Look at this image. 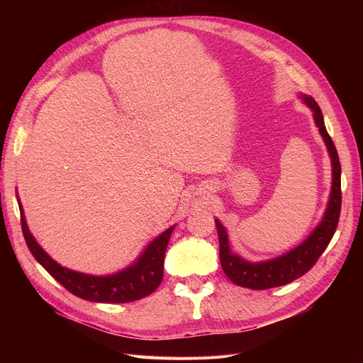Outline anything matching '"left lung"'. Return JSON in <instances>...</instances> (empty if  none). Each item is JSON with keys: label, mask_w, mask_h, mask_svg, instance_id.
Returning <instances> with one entry per match:
<instances>
[{"label": "left lung", "mask_w": 363, "mask_h": 363, "mask_svg": "<svg viewBox=\"0 0 363 363\" xmlns=\"http://www.w3.org/2000/svg\"><path fill=\"white\" fill-rule=\"evenodd\" d=\"M303 100L313 111L315 123L318 128H320V133L332 157L333 183L327 211L324 213L321 224L313 230V233L307 238L301 245L291 250L284 256L260 263H250L233 255L228 247L225 228L218 219H215L219 238V260H221V267L225 272V276L235 284H238V286L262 291L283 286V284H288L296 279H300L307 271H311V268L315 265L316 260L320 259L324 250L330 244V240L336 232L340 215V203H342L339 156L330 135L327 133L320 106L316 104L312 96L303 95Z\"/></svg>", "instance_id": "8db88e82"}]
</instances>
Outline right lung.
<instances>
[{
	"mask_svg": "<svg viewBox=\"0 0 363 363\" xmlns=\"http://www.w3.org/2000/svg\"><path fill=\"white\" fill-rule=\"evenodd\" d=\"M19 211L21 227H23V233L31 255L65 289L79 298L96 303H130L144 298L159 288L163 279L164 251H167L174 227H169L167 232L152 240L135 265L113 274V276L95 277L67 269L54 262L28 232L23 206H19Z\"/></svg>",
	"mask_w": 363,
	"mask_h": 363,
	"instance_id": "obj_1",
	"label": "right lung"
}]
</instances>
